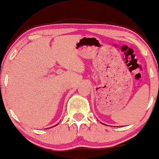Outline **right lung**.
<instances>
[{"mask_svg":"<svg viewBox=\"0 0 159 159\" xmlns=\"http://www.w3.org/2000/svg\"><path fill=\"white\" fill-rule=\"evenodd\" d=\"M54 126H55V125H54Z\"/></svg>","mask_w":159,"mask_h":159,"instance_id":"add662e5","label":"right lung"}]
</instances>
